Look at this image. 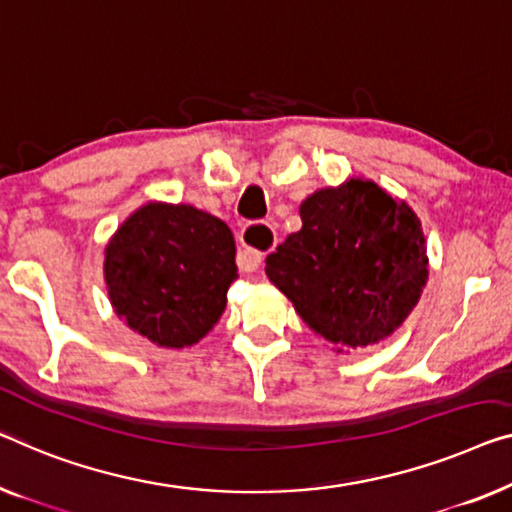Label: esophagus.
<instances>
[{"label":"esophagus","instance_id":"obj_1","mask_svg":"<svg viewBox=\"0 0 512 512\" xmlns=\"http://www.w3.org/2000/svg\"><path fill=\"white\" fill-rule=\"evenodd\" d=\"M240 240V270L254 272L263 263V256L274 249L277 233L270 224H247L238 235Z\"/></svg>","mask_w":512,"mask_h":512}]
</instances>
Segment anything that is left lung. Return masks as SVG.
<instances>
[{"instance_id": "left-lung-1", "label": "left lung", "mask_w": 512, "mask_h": 512, "mask_svg": "<svg viewBox=\"0 0 512 512\" xmlns=\"http://www.w3.org/2000/svg\"><path fill=\"white\" fill-rule=\"evenodd\" d=\"M302 228L265 258V274L318 335L369 346L395 332L427 281L420 221L374 182L348 180L300 205Z\"/></svg>"}]
</instances>
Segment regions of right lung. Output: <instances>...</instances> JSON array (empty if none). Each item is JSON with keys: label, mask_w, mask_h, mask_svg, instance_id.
Instances as JSON below:
<instances>
[{"label": "right lung", "mask_w": 512, "mask_h": 512, "mask_svg": "<svg viewBox=\"0 0 512 512\" xmlns=\"http://www.w3.org/2000/svg\"><path fill=\"white\" fill-rule=\"evenodd\" d=\"M235 277L231 228L191 205L140 207L106 249L117 316L166 348L191 346L210 332Z\"/></svg>", "instance_id": "1"}]
</instances>
